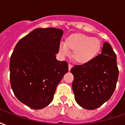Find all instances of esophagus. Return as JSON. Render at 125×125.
<instances>
[{
  "label": "esophagus",
  "instance_id": "esophagus-1",
  "mask_svg": "<svg viewBox=\"0 0 125 125\" xmlns=\"http://www.w3.org/2000/svg\"><path fill=\"white\" fill-rule=\"evenodd\" d=\"M72 67H73V65L70 64V63H69V65H68V70H69V71H70V70L72 68Z\"/></svg>",
  "mask_w": 125,
  "mask_h": 125
}]
</instances>
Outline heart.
Masks as SVG:
<instances>
[{
	"mask_svg": "<svg viewBox=\"0 0 125 125\" xmlns=\"http://www.w3.org/2000/svg\"><path fill=\"white\" fill-rule=\"evenodd\" d=\"M100 41L97 38L80 33L72 34L65 39V43L59 44V52L62 55H68L70 49L73 51L76 62L84 64L94 60L100 49Z\"/></svg>",
	"mask_w": 125,
	"mask_h": 125,
	"instance_id": "1",
	"label": "heart"
}]
</instances>
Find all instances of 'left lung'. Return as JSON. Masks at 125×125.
I'll list each match as a JSON object with an SVG mask.
<instances>
[{"instance_id":"left-lung-1","label":"left lung","mask_w":125,"mask_h":125,"mask_svg":"<svg viewBox=\"0 0 125 125\" xmlns=\"http://www.w3.org/2000/svg\"><path fill=\"white\" fill-rule=\"evenodd\" d=\"M71 72L76 102L94 110L109 100L115 90L118 78L116 55L110 44L104 42L100 54L90 62L74 65Z\"/></svg>"}]
</instances>
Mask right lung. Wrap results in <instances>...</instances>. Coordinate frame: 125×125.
<instances>
[{
	"mask_svg": "<svg viewBox=\"0 0 125 125\" xmlns=\"http://www.w3.org/2000/svg\"><path fill=\"white\" fill-rule=\"evenodd\" d=\"M63 30L38 28L21 39L10 60V82L15 96L33 109L52 102L57 84L68 72L56 60Z\"/></svg>",
	"mask_w": 125,
	"mask_h": 125,
	"instance_id": "right-lung-1",
	"label": "right lung"
}]
</instances>
